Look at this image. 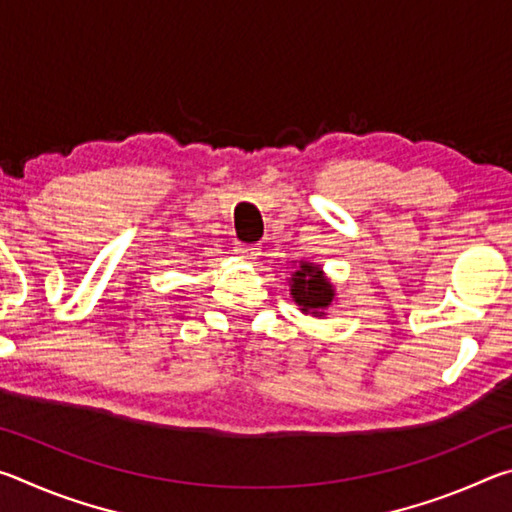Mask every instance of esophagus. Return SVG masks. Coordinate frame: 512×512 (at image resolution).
Segmentation results:
<instances>
[{
    "mask_svg": "<svg viewBox=\"0 0 512 512\" xmlns=\"http://www.w3.org/2000/svg\"><path fill=\"white\" fill-rule=\"evenodd\" d=\"M235 253L241 259H246V262H250V259H255L259 255V248L257 246H250V244H237L235 246Z\"/></svg>",
    "mask_w": 512,
    "mask_h": 512,
    "instance_id": "esophagus-1",
    "label": "esophagus"
}]
</instances>
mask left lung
I'll use <instances>...</instances> for the list:
<instances>
[{"instance_id":"8db88e82","label":"left lung","mask_w":512,"mask_h":512,"mask_svg":"<svg viewBox=\"0 0 512 512\" xmlns=\"http://www.w3.org/2000/svg\"><path fill=\"white\" fill-rule=\"evenodd\" d=\"M291 296L296 300L302 314L311 316H323L325 309L332 305L334 300V287L329 284L325 273L320 271V266L300 262L296 273L291 275Z\"/></svg>"}]
</instances>
